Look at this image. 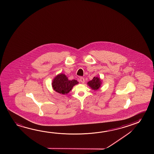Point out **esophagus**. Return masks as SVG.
Returning <instances> with one entry per match:
<instances>
[{
    "mask_svg": "<svg viewBox=\"0 0 154 154\" xmlns=\"http://www.w3.org/2000/svg\"><path fill=\"white\" fill-rule=\"evenodd\" d=\"M79 81H80L82 83H84V82H85V79H84V78L83 77H81L80 79H79Z\"/></svg>",
    "mask_w": 154,
    "mask_h": 154,
    "instance_id": "1",
    "label": "esophagus"
}]
</instances>
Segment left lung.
Returning <instances> with one entry per match:
<instances>
[{
	"instance_id": "left-lung-1",
	"label": "left lung",
	"mask_w": 154,
	"mask_h": 154,
	"mask_svg": "<svg viewBox=\"0 0 154 154\" xmlns=\"http://www.w3.org/2000/svg\"><path fill=\"white\" fill-rule=\"evenodd\" d=\"M88 85L90 86L93 90H96L100 88V84H101V81H100V78L94 77L93 78V79L88 82Z\"/></svg>"
}]
</instances>
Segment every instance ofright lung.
<instances>
[{
	"mask_svg": "<svg viewBox=\"0 0 154 154\" xmlns=\"http://www.w3.org/2000/svg\"><path fill=\"white\" fill-rule=\"evenodd\" d=\"M78 83L76 80H69L66 76L61 73L58 75L53 80L52 86L55 91L58 93L65 94L71 90L73 86Z\"/></svg>",
	"mask_w": 154,
	"mask_h": 154,
	"instance_id": "1",
	"label": "right lung"
}]
</instances>
